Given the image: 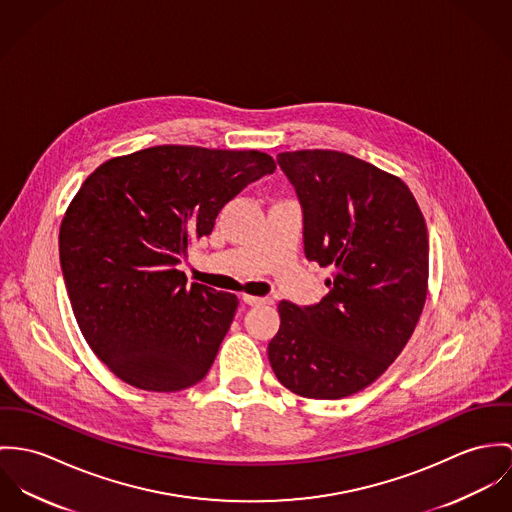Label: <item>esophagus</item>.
<instances>
[{
	"mask_svg": "<svg viewBox=\"0 0 512 512\" xmlns=\"http://www.w3.org/2000/svg\"><path fill=\"white\" fill-rule=\"evenodd\" d=\"M241 300H243L247 306H261V304H271V302H273L271 298H261V296H253V294H243Z\"/></svg>",
	"mask_w": 512,
	"mask_h": 512,
	"instance_id": "obj_1",
	"label": "esophagus"
}]
</instances>
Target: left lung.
<instances>
[{
  "mask_svg": "<svg viewBox=\"0 0 512 512\" xmlns=\"http://www.w3.org/2000/svg\"><path fill=\"white\" fill-rule=\"evenodd\" d=\"M302 206L304 253L332 267L312 306L279 302L269 361L300 397H349L379 379L410 340L428 290V229L408 186L340 151L277 157Z\"/></svg>",
  "mask_w": 512,
  "mask_h": 512,
  "instance_id": "8db88e82",
  "label": "left lung"
}]
</instances>
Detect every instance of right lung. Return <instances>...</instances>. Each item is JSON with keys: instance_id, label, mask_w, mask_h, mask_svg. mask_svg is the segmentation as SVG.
<instances>
[{"instance_id": "1", "label": "right lung", "mask_w": 512, "mask_h": 512, "mask_svg": "<svg viewBox=\"0 0 512 512\" xmlns=\"http://www.w3.org/2000/svg\"><path fill=\"white\" fill-rule=\"evenodd\" d=\"M275 169L259 151L159 145L84 180L60 224V267L84 340L121 381L174 393L206 377L239 302L186 284L176 265L229 200Z\"/></svg>"}]
</instances>
